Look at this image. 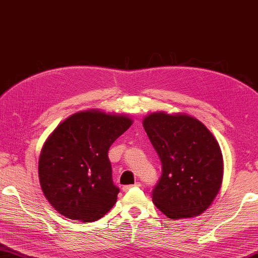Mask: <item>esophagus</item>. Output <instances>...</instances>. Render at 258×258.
I'll return each instance as SVG.
<instances>
[{
	"label": "esophagus",
	"mask_w": 258,
	"mask_h": 258,
	"mask_svg": "<svg viewBox=\"0 0 258 258\" xmlns=\"http://www.w3.org/2000/svg\"><path fill=\"white\" fill-rule=\"evenodd\" d=\"M139 186H141L140 183H136V184H133V185H124L122 186V191H128L132 189V187H139Z\"/></svg>",
	"instance_id": "esophagus-1"
}]
</instances>
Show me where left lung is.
Segmentation results:
<instances>
[{"label":"left lung","instance_id":"8db88e82","mask_svg":"<svg viewBox=\"0 0 258 258\" xmlns=\"http://www.w3.org/2000/svg\"><path fill=\"white\" fill-rule=\"evenodd\" d=\"M142 125L162 163L153 203L170 219L197 217L221 187L224 160L209 128L185 113H149Z\"/></svg>","mask_w":258,"mask_h":258}]
</instances>
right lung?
<instances>
[{"label":"right lung","instance_id":"right-lung-1","mask_svg":"<svg viewBox=\"0 0 258 258\" xmlns=\"http://www.w3.org/2000/svg\"><path fill=\"white\" fill-rule=\"evenodd\" d=\"M132 122L126 114L92 109L57 125L41 148L38 166L41 190L53 209L84 222L98 220L112 209L119 189L107 152Z\"/></svg>","mask_w":258,"mask_h":258}]
</instances>
